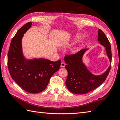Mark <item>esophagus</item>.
<instances>
[{
    "mask_svg": "<svg viewBox=\"0 0 120 120\" xmlns=\"http://www.w3.org/2000/svg\"><path fill=\"white\" fill-rule=\"evenodd\" d=\"M65 63L63 62H61V67L62 68H64L65 67Z\"/></svg>",
    "mask_w": 120,
    "mask_h": 120,
    "instance_id": "obj_1",
    "label": "esophagus"
}]
</instances>
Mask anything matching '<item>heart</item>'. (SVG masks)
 <instances>
[{"instance_id":"obj_1","label":"heart","mask_w":120,"mask_h":120,"mask_svg":"<svg viewBox=\"0 0 120 120\" xmlns=\"http://www.w3.org/2000/svg\"><path fill=\"white\" fill-rule=\"evenodd\" d=\"M81 38V37H80V35H77V36L76 37H75V39H74V40L75 41H76V40H78V39H79L80 38Z\"/></svg>"}]
</instances>
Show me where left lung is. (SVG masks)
I'll return each mask as SVG.
<instances>
[{
    "label": "left lung",
    "mask_w": 120,
    "mask_h": 120,
    "mask_svg": "<svg viewBox=\"0 0 120 120\" xmlns=\"http://www.w3.org/2000/svg\"><path fill=\"white\" fill-rule=\"evenodd\" d=\"M98 41L105 47L110 65L103 74L94 75L89 71L82 62V57L88 49H82L75 54L66 55L64 61L68 75L65 84L72 93L83 94L89 92L101 85L107 77L111 67L112 55L111 45L105 34L101 29L98 32Z\"/></svg>",
    "instance_id": "obj_1"
}]
</instances>
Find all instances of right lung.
I'll return each instance as SVG.
<instances>
[{"label": "right lung", "instance_id": "1", "mask_svg": "<svg viewBox=\"0 0 120 120\" xmlns=\"http://www.w3.org/2000/svg\"><path fill=\"white\" fill-rule=\"evenodd\" d=\"M31 25V22L25 24L12 38L8 54V67L12 78L18 85L27 92L38 93L47 87L51 77L59 69L61 60L53 62L43 58H25L22 40Z\"/></svg>", "mask_w": 120, "mask_h": 120}]
</instances>
